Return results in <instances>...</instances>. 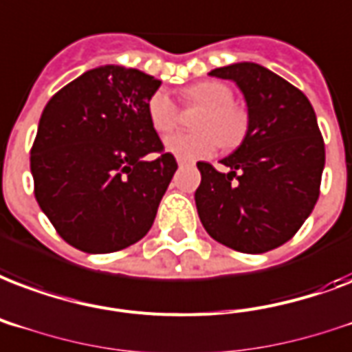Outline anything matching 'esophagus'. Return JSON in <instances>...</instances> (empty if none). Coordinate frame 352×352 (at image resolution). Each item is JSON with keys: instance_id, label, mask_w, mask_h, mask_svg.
Here are the masks:
<instances>
[{"instance_id": "1", "label": "esophagus", "mask_w": 352, "mask_h": 352, "mask_svg": "<svg viewBox=\"0 0 352 352\" xmlns=\"http://www.w3.org/2000/svg\"><path fill=\"white\" fill-rule=\"evenodd\" d=\"M186 165H189V161H187V160H178V166H186Z\"/></svg>"}]
</instances>
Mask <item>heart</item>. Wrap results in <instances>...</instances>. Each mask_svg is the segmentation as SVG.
<instances>
[{"mask_svg": "<svg viewBox=\"0 0 352 352\" xmlns=\"http://www.w3.org/2000/svg\"><path fill=\"white\" fill-rule=\"evenodd\" d=\"M189 105L206 107L195 128L198 133H174L165 139V150L179 160H202L215 152L219 144L236 148L248 129L247 111L234 104V91L223 81H200L184 91ZM152 128L165 135L178 126L179 111L165 89L150 96L146 105Z\"/></svg>", "mask_w": 352, "mask_h": 352, "instance_id": "obj_1", "label": "heart"}]
</instances>
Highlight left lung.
I'll return each instance as SVG.
<instances>
[{
    "instance_id": "left-lung-1",
    "label": "left lung",
    "mask_w": 352,
    "mask_h": 352,
    "mask_svg": "<svg viewBox=\"0 0 352 352\" xmlns=\"http://www.w3.org/2000/svg\"><path fill=\"white\" fill-rule=\"evenodd\" d=\"M210 76L234 81L247 104L248 129L219 173L198 161V217L215 241L261 254L289 241L319 198L324 144L308 98L269 68L234 63Z\"/></svg>"
}]
</instances>
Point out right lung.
Instances as JSON below:
<instances>
[{"label": "right lung", "mask_w": 352, "mask_h": 352, "mask_svg": "<svg viewBox=\"0 0 352 352\" xmlns=\"http://www.w3.org/2000/svg\"><path fill=\"white\" fill-rule=\"evenodd\" d=\"M154 76L118 65L87 70L42 111L31 148L41 210L72 247L105 254L146 236L176 173L148 118Z\"/></svg>", "instance_id": "right-lung-1"}]
</instances>
